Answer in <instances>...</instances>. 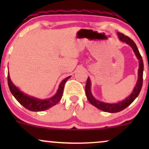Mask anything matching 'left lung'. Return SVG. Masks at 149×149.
Masks as SVG:
<instances>
[{"label": "left lung", "instance_id": "8db88e82", "mask_svg": "<svg viewBox=\"0 0 149 149\" xmlns=\"http://www.w3.org/2000/svg\"><path fill=\"white\" fill-rule=\"evenodd\" d=\"M119 39L123 42H125L127 45H129L132 48L133 51L135 53V55L137 57L138 60H139V70H138V80L136 82V84L135 85L134 90L132 92L129 97H127L125 100L121 102H118L117 104H110V103H106V102H101V101L97 100L92 95L91 92V82H90V78H88L87 80L86 85H85V93H86L87 98L90 103L97 107V109H100V110L103 111L105 112L109 113H117L121 111L123 109L127 108L128 106L134 102V100L138 95H139V92L141 91V88H142L143 84V59L141 57V54L139 52L137 47H136L135 42L133 41L132 39L130 38L127 36H125L124 34L121 33H118Z\"/></svg>", "mask_w": 149, "mask_h": 149}]
</instances>
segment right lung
<instances>
[{
    "label": "right lung",
    "mask_w": 149,
    "mask_h": 149,
    "mask_svg": "<svg viewBox=\"0 0 149 149\" xmlns=\"http://www.w3.org/2000/svg\"><path fill=\"white\" fill-rule=\"evenodd\" d=\"M70 77L71 76L67 77L61 81L57 93L51 98L47 99V100H39V99L35 98L33 97L29 96L20 91L10 80L9 73L8 74V83L10 92L15 97V98L18 101L19 103L22 104L26 109L31 111H42L47 110L49 108L54 107L61 100L63 95V91H64L65 83Z\"/></svg>",
    "instance_id": "obj_1"
}]
</instances>
